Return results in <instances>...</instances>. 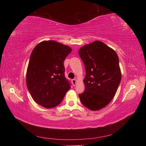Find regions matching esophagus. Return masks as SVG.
Returning a JSON list of instances; mask_svg holds the SVG:
<instances>
[{
  "instance_id": "esophagus-1",
  "label": "esophagus",
  "mask_w": 146,
  "mask_h": 146,
  "mask_svg": "<svg viewBox=\"0 0 146 146\" xmlns=\"http://www.w3.org/2000/svg\"><path fill=\"white\" fill-rule=\"evenodd\" d=\"M71 82H72L73 86H75L76 85V79H72V80H71Z\"/></svg>"
}]
</instances>
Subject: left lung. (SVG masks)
Here are the masks:
<instances>
[{"label": "left lung", "mask_w": 146, "mask_h": 146, "mask_svg": "<svg viewBox=\"0 0 146 146\" xmlns=\"http://www.w3.org/2000/svg\"><path fill=\"white\" fill-rule=\"evenodd\" d=\"M78 54L84 64L85 91L80 102L92 111L106 107L115 97L121 80L119 59L113 49L96 40L84 46Z\"/></svg>", "instance_id": "1"}]
</instances>
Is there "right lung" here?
<instances>
[{
	"mask_svg": "<svg viewBox=\"0 0 146 146\" xmlns=\"http://www.w3.org/2000/svg\"><path fill=\"white\" fill-rule=\"evenodd\" d=\"M71 51L70 47L53 40L42 42L32 51L26 84L32 98L39 105L46 108L55 107L71 88L64 66Z\"/></svg>",
	"mask_w": 146,
	"mask_h": 146,
	"instance_id": "add662e5",
	"label": "right lung"
}]
</instances>
